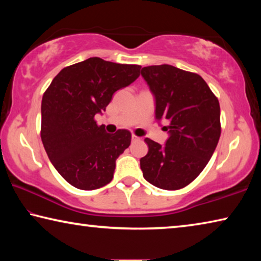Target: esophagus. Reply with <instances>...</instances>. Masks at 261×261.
Returning <instances> with one entry per match:
<instances>
[{
  "label": "esophagus",
  "instance_id": "esophagus-1",
  "mask_svg": "<svg viewBox=\"0 0 261 261\" xmlns=\"http://www.w3.org/2000/svg\"><path fill=\"white\" fill-rule=\"evenodd\" d=\"M140 138L139 137H137V136H135V135H132V137H131V140L132 141H138Z\"/></svg>",
  "mask_w": 261,
  "mask_h": 261
}]
</instances>
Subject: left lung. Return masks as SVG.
<instances>
[{
    "label": "left lung",
    "mask_w": 261,
    "mask_h": 261,
    "mask_svg": "<svg viewBox=\"0 0 261 261\" xmlns=\"http://www.w3.org/2000/svg\"><path fill=\"white\" fill-rule=\"evenodd\" d=\"M155 101V120L168 131L166 144L149 138L140 159L144 178L163 190L187 187L208 163L221 135L219 100L199 74L169 64L141 69Z\"/></svg>",
    "instance_id": "1"
}]
</instances>
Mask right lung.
<instances>
[{
    "instance_id": "right-lung-1",
    "label": "right lung",
    "mask_w": 261,
    "mask_h": 261,
    "mask_svg": "<svg viewBox=\"0 0 261 261\" xmlns=\"http://www.w3.org/2000/svg\"><path fill=\"white\" fill-rule=\"evenodd\" d=\"M140 65L91 57L62 69L42 96L41 140L53 166L72 187L95 190L114 177L116 160L131 134H107L94 121L115 92L129 86Z\"/></svg>"
}]
</instances>
